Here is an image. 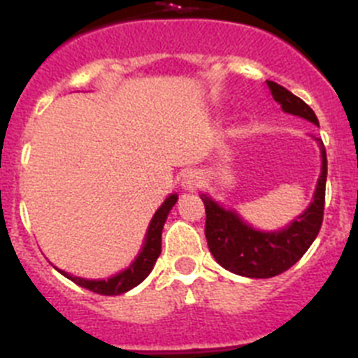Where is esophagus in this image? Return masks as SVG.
I'll return each mask as SVG.
<instances>
[{
	"label": "esophagus",
	"instance_id": "esophagus-1",
	"mask_svg": "<svg viewBox=\"0 0 358 358\" xmlns=\"http://www.w3.org/2000/svg\"><path fill=\"white\" fill-rule=\"evenodd\" d=\"M202 177L197 172H186L181 177V188L188 189V192H195L197 188H201Z\"/></svg>",
	"mask_w": 358,
	"mask_h": 358
}]
</instances>
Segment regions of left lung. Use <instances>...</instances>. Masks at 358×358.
<instances>
[{
	"label": "left lung",
	"instance_id": "left-lung-1",
	"mask_svg": "<svg viewBox=\"0 0 358 358\" xmlns=\"http://www.w3.org/2000/svg\"><path fill=\"white\" fill-rule=\"evenodd\" d=\"M267 87L274 102L289 115L299 116L319 125L317 116L301 98L285 90L283 85L267 80ZM321 150V173L315 185L314 197L301 215H297L285 227L264 231L252 227L236 213L213 201L208 194H201L206 206V240L211 255L226 271L245 278H273L285 273L299 262L317 236L324 211V188H327V150L319 138H314Z\"/></svg>",
	"mask_w": 358,
	"mask_h": 358
}]
</instances>
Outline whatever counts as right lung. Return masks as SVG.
I'll return each mask as SVG.
<instances>
[{
	"label": "right lung",
	"mask_w": 358,
	"mask_h": 358,
	"mask_svg": "<svg viewBox=\"0 0 358 358\" xmlns=\"http://www.w3.org/2000/svg\"><path fill=\"white\" fill-rule=\"evenodd\" d=\"M176 202L177 194H170L169 197L164 199V202L157 208L150 224H148L140 252L134 256V260L129 264V267L113 274L107 280H103V278L102 280H91V278L73 276V274L66 273V271H61V268L57 267L55 268L62 276L71 280L73 283H77L78 287L91 290V292L102 294V296H120L123 292H129L131 289L140 285L141 281L152 273L154 265H156V260L161 255V233H163V226Z\"/></svg>",
	"instance_id": "right-lung-1"
}]
</instances>
